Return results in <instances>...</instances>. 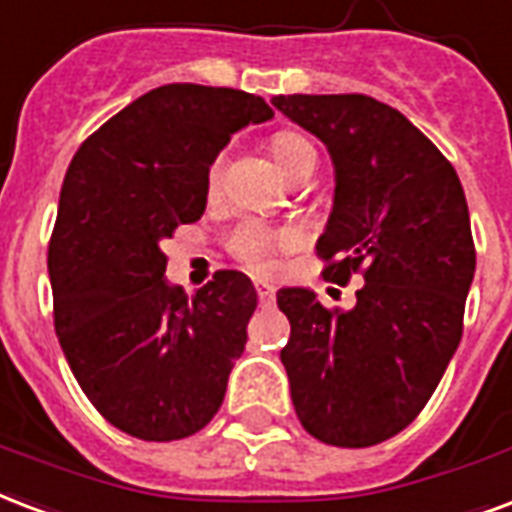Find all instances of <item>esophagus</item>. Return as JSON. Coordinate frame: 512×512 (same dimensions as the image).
<instances>
[{
  "instance_id": "obj_1",
  "label": "esophagus",
  "mask_w": 512,
  "mask_h": 512,
  "mask_svg": "<svg viewBox=\"0 0 512 512\" xmlns=\"http://www.w3.org/2000/svg\"><path fill=\"white\" fill-rule=\"evenodd\" d=\"M256 294H259L261 305H272V299H275V288H272L270 283H261V280H256Z\"/></svg>"
}]
</instances>
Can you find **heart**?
<instances>
[{"mask_svg": "<svg viewBox=\"0 0 512 512\" xmlns=\"http://www.w3.org/2000/svg\"><path fill=\"white\" fill-rule=\"evenodd\" d=\"M270 148L275 159L283 167L288 178L294 180L299 175H313L318 167V151L307 137L297 132H278L270 140ZM221 180V161H215L207 172V186L215 188ZM294 245V234L280 226H270L259 218H242L226 234V248L234 259L245 264L248 270H270L275 253Z\"/></svg>", "mask_w": 512, "mask_h": 512, "instance_id": "b5f03b06", "label": "heart"}]
</instances>
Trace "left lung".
Returning a JSON list of instances; mask_svg holds the SVG:
<instances>
[{"instance_id":"obj_1","label":"left lung","mask_w":512,"mask_h":512,"mask_svg":"<svg viewBox=\"0 0 512 512\" xmlns=\"http://www.w3.org/2000/svg\"><path fill=\"white\" fill-rule=\"evenodd\" d=\"M272 105L324 142L334 207L315 253L324 278H364L351 310L280 288V351L299 421L315 440L367 448L413 424L459 348L475 275L456 169L394 107L364 94H288Z\"/></svg>"}]
</instances>
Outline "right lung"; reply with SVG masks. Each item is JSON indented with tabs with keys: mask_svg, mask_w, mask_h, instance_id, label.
<instances>
[{
	"mask_svg": "<svg viewBox=\"0 0 512 512\" xmlns=\"http://www.w3.org/2000/svg\"><path fill=\"white\" fill-rule=\"evenodd\" d=\"M272 107L237 88L169 83L115 113L75 153L48 245L53 326L91 405L121 432L169 443L224 402L256 288L218 270L186 297L161 242L207 205V172Z\"/></svg>",
	"mask_w": 512,
	"mask_h": 512,
	"instance_id": "obj_1",
	"label": "right lung"
}]
</instances>
